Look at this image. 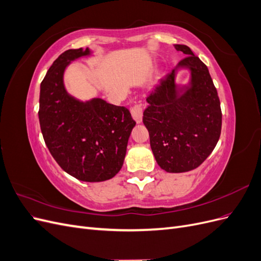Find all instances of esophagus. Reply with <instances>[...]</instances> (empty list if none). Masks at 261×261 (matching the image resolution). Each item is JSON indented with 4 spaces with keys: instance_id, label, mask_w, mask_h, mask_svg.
<instances>
[{
    "instance_id": "obj_1",
    "label": "esophagus",
    "mask_w": 261,
    "mask_h": 261,
    "mask_svg": "<svg viewBox=\"0 0 261 261\" xmlns=\"http://www.w3.org/2000/svg\"><path fill=\"white\" fill-rule=\"evenodd\" d=\"M143 111H144V108H143V106H141V103L134 105L130 109L132 116L137 123H140L141 121H143Z\"/></svg>"
}]
</instances>
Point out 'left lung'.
I'll return each mask as SVG.
<instances>
[{"instance_id": "obj_1", "label": "left lung", "mask_w": 261, "mask_h": 261, "mask_svg": "<svg viewBox=\"0 0 261 261\" xmlns=\"http://www.w3.org/2000/svg\"><path fill=\"white\" fill-rule=\"evenodd\" d=\"M174 46L186 57L149 93L143 122L159 167L181 173L198 168L213 151L222 112L208 67L187 45ZM180 68L191 70V80L187 86L177 87L175 75Z\"/></svg>"}]
</instances>
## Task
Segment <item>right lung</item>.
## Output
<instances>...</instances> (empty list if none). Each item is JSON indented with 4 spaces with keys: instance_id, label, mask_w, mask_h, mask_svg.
I'll return each mask as SVG.
<instances>
[{
    "instance_id": "add662e5",
    "label": "right lung",
    "mask_w": 261,
    "mask_h": 261,
    "mask_svg": "<svg viewBox=\"0 0 261 261\" xmlns=\"http://www.w3.org/2000/svg\"><path fill=\"white\" fill-rule=\"evenodd\" d=\"M90 53L70 49L53 62L40 85L38 114L44 143L60 167L80 180L103 181L122 169L136 122L125 107L100 98L84 102L66 91L65 68Z\"/></svg>"
}]
</instances>
